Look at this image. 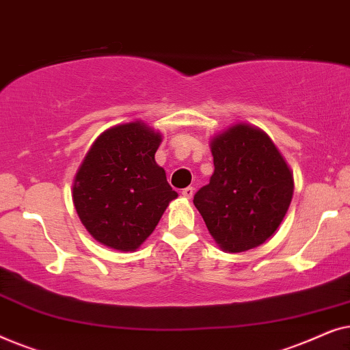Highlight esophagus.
I'll return each mask as SVG.
<instances>
[{"mask_svg":"<svg viewBox=\"0 0 350 350\" xmlns=\"http://www.w3.org/2000/svg\"><path fill=\"white\" fill-rule=\"evenodd\" d=\"M181 196L186 199H191L194 196V188L193 186H188V188H185L183 191H181Z\"/></svg>","mask_w":350,"mask_h":350,"instance_id":"1","label":"esophagus"}]
</instances>
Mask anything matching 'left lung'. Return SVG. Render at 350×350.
<instances>
[{
  "label": "left lung",
  "instance_id": "1",
  "mask_svg": "<svg viewBox=\"0 0 350 350\" xmlns=\"http://www.w3.org/2000/svg\"><path fill=\"white\" fill-rule=\"evenodd\" d=\"M215 172L194 205L224 252L265 243L280 226L293 198V175L260 129L236 124L210 143Z\"/></svg>",
  "mask_w": 350,
  "mask_h": 350
}]
</instances>
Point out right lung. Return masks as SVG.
Wrapping results in <instances>:
<instances>
[{
    "label": "right lung",
    "mask_w": 350,
    "mask_h": 350,
    "mask_svg": "<svg viewBox=\"0 0 350 350\" xmlns=\"http://www.w3.org/2000/svg\"><path fill=\"white\" fill-rule=\"evenodd\" d=\"M159 132L140 121L105 131L90 146L73 185V204L95 241L133 252L154 231L175 191L154 154Z\"/></svg>",
    "instance_id": "1"
}]
</instances>
